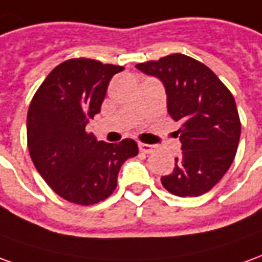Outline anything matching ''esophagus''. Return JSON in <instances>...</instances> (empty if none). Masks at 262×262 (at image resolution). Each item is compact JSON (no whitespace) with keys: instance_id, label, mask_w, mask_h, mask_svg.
I'll use <instances>...</instances> for the list:
<instances>
[{"instance_id":"34e87169","label":"esophagus","mask_w":262,"mask_h":262,"mask_svg":"<svg viewBox=\"0 0 262 262\" xmlns=\"http://www.w3.org/2000/svg\"><path fill=\"white\" fill-rule=\"evenodd\" d=\"M138 148H140L141 152H144V154H151V152H154V149H155V146L154 145H149V144H138Z\"/></svg>"}]
</instances>
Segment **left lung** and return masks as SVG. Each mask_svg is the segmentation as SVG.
Masks as SVG:
<instances>
[{"label": "left lung", "instance_id": "obj_1", "mask_svg": "<svg viewBox=\"0 0 262 262\" xmlns=\"http://www.w3.org/2000/svg\"><path fill=\"white\" fill-rule=\"evenodd\" d=\"M135 68L162 81L168 113L181 122L175 168L161 182L172 194L196 198L209 192L233 164L241 134L235 101L210 69L181 53Z\"/></svg>", "mask_w": 262, "mask_h": 262}]
</instances>
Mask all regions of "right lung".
Segmentation results:
<instances>
[{"instance_id":"add662e5","label":"right lung","mask_w":262,"mask_h":262,"mask_svg":"<svg viewBox=\"0 0 262 262\" xmlns=\"http://www.w3.org/2000/svg\"><path fill=\"white\" fill-rule=\"evenodd\" d=\"M122 70L92 59H70L52 70L31 101L27 135L32 162L68 202L89 206L107 199L121 165L138 154L129 138L108 144L86 131L100 113L111 77Z\"/></svg>"}]
</instances>
